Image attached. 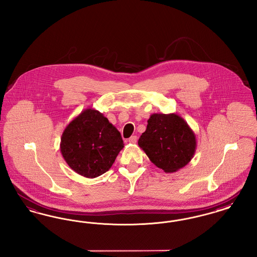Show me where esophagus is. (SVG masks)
<instances>
[{
  "label": "esophagus",
  "instance_id": "34e87169",
  "mask_svg": "<svg viewBox=\"0 0 257 257\" xmlns=\"http://www.w3.org/2000/svg\"><path fill=\"white\" fill-rule=\"evenodd\" d=\"M137 140H138V138H137V136H132L130 139H129V143L130 144H136L137 143Z\"/></svg>",
  "mask_w": 257,
  "mask_h": 257
}]
</instances>
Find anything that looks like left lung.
<instances>
[{"mask_svg":"<svg viewBox=\"0 0 257 257\" xmlns=\"http://www.w3.org/2000/svg\"><path fill=\"white\" fill-rule=\"evenodd\" d=\"M138 145L157 168L171 173L182 169L193 159L196 134L176 113H153Z\"/></svg>","mask_w":257,"mask_h":257,"instance_id":"1","label":"left lung"}]
</instances>
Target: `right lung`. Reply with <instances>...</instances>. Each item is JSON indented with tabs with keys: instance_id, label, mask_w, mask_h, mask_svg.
<instances>
[{
	"instance_id": "obj_1",
	"label": "right lung",
	"mask_w": 257,
	"mask_h": 257,
	"mask_svg": "<svg viewBox=\"0 0 257 257\" xmlns=\"http://www.w3.org/2000/svg\"><path fill=\"white\" fill-rule=\"evenodd\" d=\"M60 147L71 170L86 178H95L110 170L124 144L108 118L88 108L65 127Z\"/></svg>"
}]
</instances>
